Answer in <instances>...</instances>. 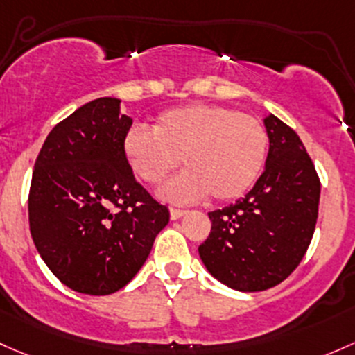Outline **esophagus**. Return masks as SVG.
<instances>
[{
	"label": "esophagus",
	"mask_w": 355,
	"mask_h": 355,
	"mask_svg": "<svg viewBox=\"0 0 355 355\" xmlns=\"http://www.w3.org/2000/svg\"><path fill=\"white\" fill-rule=\"evenodd\" d=\"M184 214H187V211H184V209L170 207V218L173 219V221H177V219H180Z\"/></svg>",
	"instance_id": "esophagus-1"
}]
</instances>
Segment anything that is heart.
Instances as JSON below:
<instances>
[{
  "instance_id": "obj_1",
  "label": "heart",
  "mask_w": 355,
  "mask_h": 355,
  "mask_svg": "<svg viewBox=\"0 0 355 355\" xmlns=\"http://www.w3.org/2000/svg\"><path fill=\"white\" fill-rule=\"evenodd\" d=\"M132 173L159 185L178 166L177 178L162 189L168 200H233L253 187L266 166L268 134L259 119L221 105L190 103L156 117L151 132L134 128L122 144Z\"/></svg>"
}]
</instances>
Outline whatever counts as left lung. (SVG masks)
Returning a JSON list of instances; mask_svg holds the SVG:
<instances>
[{
    "label": "left lung",
    "instance_id": "left-lung-1",
    "mask_svg": "<svg viewBox=\"0 0 355 355\" xmlns=\"http://www.w3.org/2000/svg\"><path fill=\"white\" fill-rule=\"evenodd\" d=\"M266 168L253 189L225 209L209 212V238L199 255L209 274L241 293L281 284L300 266L315 233L320 180L300 136L274 114Z\"/></svg>",
    "mask_w": 355,
    "mask_h": 355
}]
</instances>
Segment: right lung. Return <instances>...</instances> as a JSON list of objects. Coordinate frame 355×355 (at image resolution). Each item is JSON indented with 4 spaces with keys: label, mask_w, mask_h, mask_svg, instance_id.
Masks as SVG:
<instances>
[{
    "label": "right lung",
    "mask_w": 355,
    "mask_h": 355,
    "mask_svg": "<svg viewBox=\"0 0 355 355\" xmlns=\"http://www.w3.org/2000/svg\"><path fill=\"white\" fill-rule=\"evenodd\" d=\"M130 125L119 98L85 103L51 130L33 166V243L52 274L76 293L105 296L129 284L170 221L125 162Z\"/></svg>",
    "instance_id": "add662e5"
}]
</instances>
